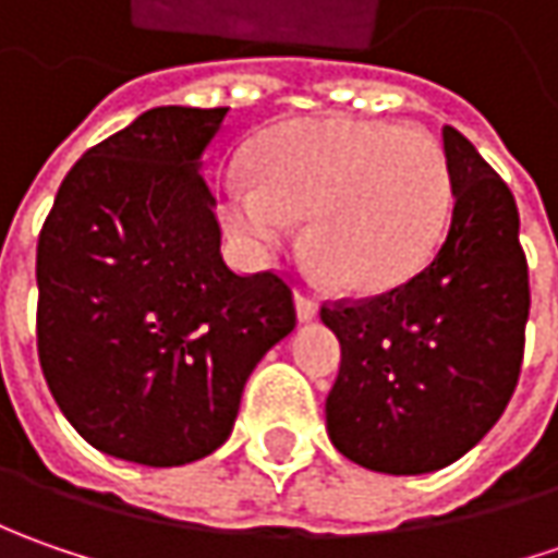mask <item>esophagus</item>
<instances>
[{"label":"esophagus","mask_w":558,"mask_h":558,"mask_svg":"<svg viewBox=\"0 0 558 558\" xmlns=\"http://www.w3.org/2000/svg\"><path fill=\"white\" fill-rule=\"evenodd\" d=\"M294 313H298V323H313L316 313H319V304L313 301L311 294L298 291V294H294Z\"/></svg>","instance_id":"1"}]
</instances>
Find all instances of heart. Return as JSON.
<instances>
[{
  "mask_svg": "<svg viewBox=\"0 0 558 558\" xmlns=\"http://www.w3.org/2000/svg\"><path fill=\"white\" fill-rule=\"evenodd\" d=\"M450 204V167L425 130L332 118L276 133L257 177H226L220 214L251 257L286 245L307 217V251L335 286L381 294L435 257Z\"/></svg>",
  "mask_w": 558,
  "mask_h": 558,
  "instance_id": "b5f03b06",
  "label": "heart"
}]
</instances>
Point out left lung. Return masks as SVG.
<instances>
[{
	"label": "left lung",
	"mask_w": 558,
	"mask_h": 558,
	"mask_svg": "<svg viewBox=\"0 0 558 558\" xmlns=\"http://www.w3.org/2000/svg\"><path fill=\"white\" fill-rule=\"evenodd\" d=\"M440 136L453 217L432 264L388 294L319 313L341 344L329 440L381 475H428L465 457L504 416L525 351L515 198L460 130Z\"/></svg>",
	"instance_id": "8db88e82"
}]
</instances>
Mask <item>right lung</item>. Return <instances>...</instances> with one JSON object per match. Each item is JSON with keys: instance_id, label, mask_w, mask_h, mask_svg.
I'll list each match as a JSON object with an SVG mask.
<instances>
[{"instance_id": "1", "label": "right lung", "mask_w": 558, "mask_h": 558, "mask_svg": "<svg viewBox=\"0 0 558 558\" xmlns=\"http://www.w3.org/2000/svg\"><path fill=\"white\" fill-rule=\"evenodd\" d=\"M229 108H151L71 167L36 247V344L58 410L151 469L214 453L247 375L294 329L289 286L220 254L204 151Z\"/></svg>"}]
</instances>
